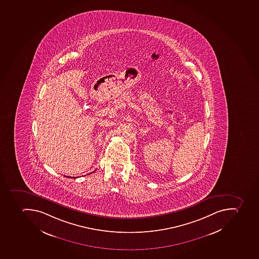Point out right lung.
Listing matches in <instances>:
<instances>
[{
    "label": "right lung",
    "instance_id": "obj_1",
    "mask_svg": "<svg viewBox=\"0 0 259 259\" xmlns=\"http://www.w3.org/2000/svg\"><path fill=\"white\" fill-rule=\"evenodd\" d=\"M67 177H69V178H75V177H70V176H67ZM75 178H77V177H75Z\"/></svg>",
    "mask_w": 259,
    "mask_h": 259
}]
</instances>
